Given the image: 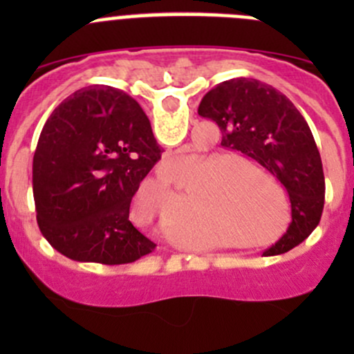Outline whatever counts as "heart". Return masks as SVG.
<instances>
[{"label":"heart","mask_w":354,"mask_h":354,"mask_svg":"<svg viewBox=\"0 0 354 354\" xmlns=\"http://www.w3.org/2000/svg\"><path fill=\"white\" fill-rule=\"evenodd\" d=\"M169 162L162 164L166 174H169ZM202 171L210 173L195 192L192 216L221 226L238 246L255 245L250 238L262 236L274 227L272 194L258 178L272 187L276 183L253 160L230 157L219 162V157H205ZM240 237L244 240L240 241Z\"/></svg>","instance_id":"obj_1"}]
</instances>
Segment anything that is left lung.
Returning <instances> with one entry per match:
<instances>
[{
  "label": "left lung",
  "mask_w": 354,
  "mask_h": 354,
  "mask_svg": "<svg viewBox=\"0 0 354 354\" xmlns=\"http://www.w3.org/2000/svg\"><path fill=\"white\" fill-rule=\"evenodd\" d=\"M198 114L216 121L221 145L252 157L286 190L291 223L263 255H281L305 241L322 217L326 180L312 131L295 104L272 85L240 77L207 92Z\"/></svg>",
  "instance_id": "left-lung-1"
}]
</instances>
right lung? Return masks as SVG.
Segmentation results:
<instances>
[{"instance_id": "1", "label": "right lung", "mask_w": 354, "mask_h": 354, "mask_svg": "<svg viewBox=\"0 0 354 354\" xmlns=\"http://www.w3.org/2000/svg\"><path fill=\"white\" fill-rule=\"evenodd\" d=\"M160 152L130 95L109 85L73 92L46 121L32 162L42 236L77 262L120 266L154 252L130 205Z\"/></svg>"}]
</instances>
